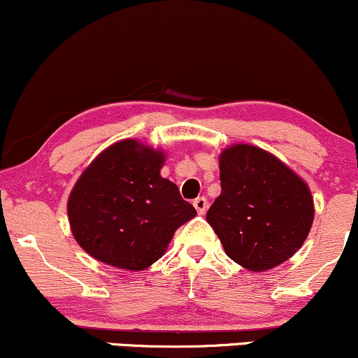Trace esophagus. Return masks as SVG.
I'll list each match as a JSON object with an SVG mask.
<instances>
[{"label":"esophagus","instance_id":"1","mask_svg":"<svg viewBox=\"0 0 358 358\" xmlns=\"http://www.w3.org/2000/svg\"><path fill=\"white\" fill-rule=\"evenodd\" d=\"M193 206L196 208L198 215H205L206 208H208V200H206L205 196H198L195 201H193Z\"/></svg>","mask_w":358,"mask_h":358}]
</instances>
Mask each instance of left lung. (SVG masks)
<instances>
[{
  "label": "left lung",
  "mask_w": 358,
  "mask_h": 358,
  "mask_svg": "<svg viewBox=\"0 0 358 358\" xmlns=\"http://www.w3.org/2000/svg\"><path fill=\"white\" fill-rule=\"evenodd\" d=\"M220 182L206 222L235 264L266 272L299 252L315 206L307 182L290 166L264 148L236 143L220 153Z\"/></svg>",
  "instance_id": "obj_1"
}]
</instances>
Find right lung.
I'll return each mask as SVG.
<instances>
[{
	"instance_id": "1",
	"label": "right lung",
	"mask_w": 358,
	"mask_h": 358,
	"mask_svg": "<svg viewBox=\"0 0 358 358\" xmlns=\"http://www.w3.org/2000/svg\"><path fill=\"white\" fill-rule=\"evenodd\" d=\"M166 155L127 138L85 168L68 196L71 234L90 257L141 272L165 255L175 231L195 218L178 187L160 175Z\"/></svg>"
}]
</instances>
